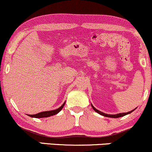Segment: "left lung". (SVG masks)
I'll return each mask as SVG.
<instances>
[{
  "instance_id": "1",
  "label": "left lung",
  "mask_w": 152,
  "mask_h": 152,
  "mask_svg": "<svg viewBox=\"0 0 152 152\" xmlns=\"http://www.w3.org/2000/svg\"><path fill=\"white\" fill-rule=\"evenodd\" d=\"M91 106H92V108H93V109L94 110V111H96V112L99 113V114L102 115V116H106V117H111V118H118V117H121V116H125V115L130 114V113H132V111H134V110H135V109H134V110H132V111H129V112H126V113H121V114H105V113L102 112V111H99V110H97L96 109L95 107H94V106L93 105H92V104H91Z\"/></svg>"
}]
</instances>
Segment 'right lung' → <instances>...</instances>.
<instances>
[{"mask_svg": "<svg viewBox=\"0 0 152 152\" xmlns=\"http://www.w3.org/2000/svg\"><path fill=\"white\" fill-rule=\"evenodd\" d=\"M65 103L66 102H64V104H62V106H60V107L58 108L57 109L52 110V111H43V112L38 113V114H36L28 115V116H31V117H34V118H44V117H48V116H53V115H56V114H58L59 111H60L61 110L63 109L64 106L65 105Z\"/></svg>", "mask_w": 152, "mask_h": 152, "instance_id": "1", "label": "right lung"}]
</instances>
